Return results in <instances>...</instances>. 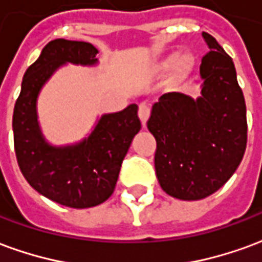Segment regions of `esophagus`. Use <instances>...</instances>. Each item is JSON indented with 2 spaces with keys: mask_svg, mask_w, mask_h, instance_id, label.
Wrapping results in <instances>:
<instances>
[{
  "mask_svg": "<svg viewBox=\"0 0 262 262\" xmlns=\"http://www.w3.org/2000/svg\"><path fill=\"white\" fill-rule=\"evenodd\" d=\"M150 105L147 102H140L139 103V118L142 120L143 126H146V122H147L148 116H150Z\"/></svg>",
  "mask_w": 262,
  "mask_h": 262,
  "instance_id": "obj_1",
  "label": "esophagus"
}]
</instances>
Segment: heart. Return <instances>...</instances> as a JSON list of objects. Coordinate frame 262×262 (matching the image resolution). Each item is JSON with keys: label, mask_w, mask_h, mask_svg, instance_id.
Wrapping results in <instances>:
<instances>
[{"label": "heart", "mask_w": 262, "mask_h": 262, "mask_svg": "<svg viewBox=\"0 0 262 262\" xmlns=\"http://www.w3.org/2000/svg\"><path fill=\"white\" fill-rule=\"evenodd\" d=\"M172 63V59H165L163 63H161V69H168ZM193 67V57L191 54H182L178 59L176 60V64H174V75L177 78H181V77H185L187 74L191 73V70Z\"/></svg>", "instance_id": "1"}]
</instances>
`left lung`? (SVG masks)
I'll return each mask as SVG.
<instances>
[{
    "mask_svg": "<svg viewBox=\"0 0 262 262\" xmlns=\"http://www.w3.org/2000/svg\"><path fill=\"white\" fill-rule=\"evenodd\" d=\"M201 61L202 97L161 95L147 122L157 142L154 165L163 191L182 201L212 195L229 181L247 146L246 101L234 63L212 35Z\"/></svg>",
    "mask_w": 262,
    "mask_h": 262,
    "instance_id": "left-lung-1",
    "label": "left lung"
}]
</instances>
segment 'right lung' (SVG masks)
Listing matches in <instances>:
<instances>
[{"instance_id":"1","label":"right lung","mask_w":262,"mask_h":262,"mask_svg":"<svg viewBox=\"0 0 262 262\" xmlns=\"http://www.w3.org/2000/svg\"><path fill=\"white\" fill-rule=\"evenodd\" d=\"M91 43L56 39L43 48L28 67L14 108L12 127L16 161L33 189L53 202L84 209L105 202L119 177L120 165L142 123L137 105L103 115L91 136L77 146L52 147L45 142L36 119V98L54 70L66 61L97 63Z\"/></svg>"}]
</instances>
